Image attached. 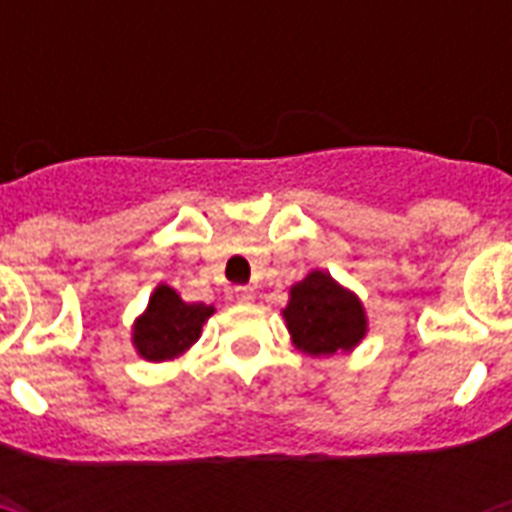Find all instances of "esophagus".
Wrapping results in <instances>:
<instances>
[{"label": "esophagus", "instance_id": "obj_1", "mask_svg": "<svg viewBox=\"0 0 512 512\" xmlns=\"http://www.w3.org/2000/svg\"><path fill=\"white\" fill-rule=\"evenodd\" d=\"M236 300H239V303H252V300H255V289L236 287Z\"/></svg>", "mask_w": 512, "mask_h": 512}]
</instances>
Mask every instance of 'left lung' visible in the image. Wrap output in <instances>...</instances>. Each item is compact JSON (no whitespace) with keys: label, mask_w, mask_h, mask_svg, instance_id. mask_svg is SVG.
Instances as JSON below:
<instances>
[{"label":"left lung","mask_w":512,"mask_h":512,"mask_svg":"<svg viewBox=\"0 0 512 512\" xmlns=\"http://www.w3.org/2000/svg\"><path fill=\"white\" fill-rule=\"evenodd\" d=\"M281 316L292 345L308 356L350 353L369 332L361 297L319 268L289 287V303Z\"/></svg>","instance_id":"left-lung-1"}]
</instances>
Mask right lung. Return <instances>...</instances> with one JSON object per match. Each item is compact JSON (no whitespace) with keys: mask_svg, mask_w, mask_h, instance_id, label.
Here are the masks:
<instances>
[{"mask_svg":"<svg viewBox=\"0 0 512 512\" xmlns=\"http://www.w3.org/2000/svg\"><path fill=\"white\" fill-rule=\"evenodd\" d=\"M212 313V305L185 303L170 284H159L148 297L146 311L132 324V345L140 358L154 364L175 361L199 340Z\"/></svg>","mask_w":512,"mask_h":512,"instance_id":"add662e5","label":"right lung"}]
</instances>
